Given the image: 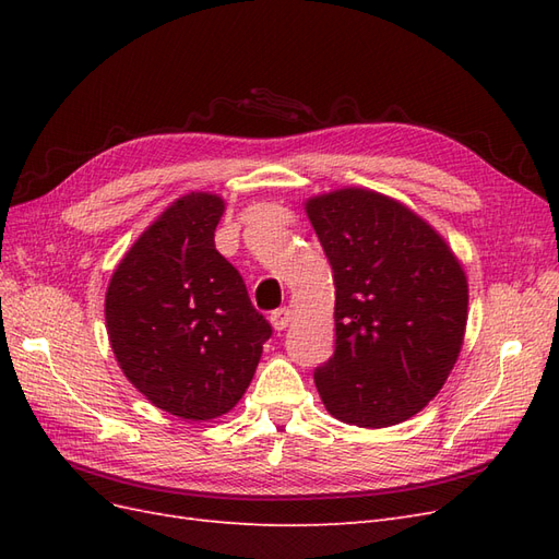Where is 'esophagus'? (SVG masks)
<instances>
[{"label": "esophagus", "instance_id": "obj_1", "mask_svg": "<svg viewBox=\"0 0 559 559\" xmlns=\"http://www.w3.org/2000/svg\"><path fill=\"white\" fill-rule=\"evenodd\" d=\"M289 321H292V310L289 308H280V310L270 314V324H273L275 331H284L286 326H289Z\"/></svg>", "mask_w": 559, "mask_h": 559}]
</instances>
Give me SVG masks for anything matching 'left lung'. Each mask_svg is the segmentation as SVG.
Segmentation results:
<instances>
[{
	"mask_svg": "<svg viewBox=\"0 0 559 559\" xmlns=\"http://www.w3.org/2000/svg\"><path fill=\"white\" fill-rule=\"evenodd\" d=\"M335 282V349L314 370L326 411L382 429L417 415L460 357L468 284L445 240L394 198L341 189L306 202Z\"/></svg>",
	"mask_w": 559,
	"mask_h": 559,
	"instance_id": "left-lung-1",
	"label": "left lung"
}]
</instances>
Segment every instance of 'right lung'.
Returning a JSON list of instances; mask_svg holds the SVG:
<instances>
[{
  "instance_id": "right-lung-1",
  "label": "right lung",
  "mask_w": 559,
  "mask_h": 559,
  "mask_svg": "<svg viewBox=\"0 0 559 559\" xmlns=\"http://www.w3.org/2000/svg\"><path fill=\"white\" fill-rule=\"evenodd\" d=\"M224 200L173 202L116 265L105 319L118 366L156 408L214 419L242 399L273 326L214 247Z\"/></svg>"
}]
</instances>
